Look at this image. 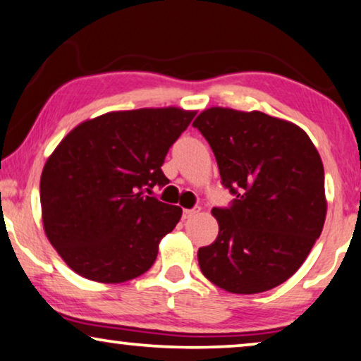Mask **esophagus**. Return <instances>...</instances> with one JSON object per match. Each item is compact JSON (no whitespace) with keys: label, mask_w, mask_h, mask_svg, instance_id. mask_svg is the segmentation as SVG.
<instances>
[{"label":"esophagus","mask_w":361,"mask_h":361,"mask_svg":"<svg viewBox=\"0 0 361 361\" xmlns=\"http://www.w3.org/2000/svg\"><path fill=\"white\" fill-rule=\"evenodd\" d=\"M200 214V207H195V209H190V210H184V215H182V219L184 220H189L192 216L199 215Z\"/></svg>","instance_id":"obj_1"}]
</instances>
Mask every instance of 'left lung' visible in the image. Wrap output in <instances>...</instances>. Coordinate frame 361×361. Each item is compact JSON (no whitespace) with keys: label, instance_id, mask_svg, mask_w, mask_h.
I'll list each match as a JSON object with an SVG mask.
<instances>
[{"label":"left lung","instance_id":"left-lung-1","mask_svg":"<svg viewBox=\"0 0 361 361\" xmlns=\"http://www.w3.org/2000/svg\"><path fill=\"white\" fill-rule=\"evenodd\" d=\"M214 151L230 209H214L219 235L197 258L202 274L233 294H258L298 271L322 233L324 164L302 128L261 111L212 106L195 118Z\"/></svg>","mask_w":361,"mask_h":361}]
</instances>
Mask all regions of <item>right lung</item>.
<instances>
[{
    "label": "right lung",
    "instance_id": "1",
    "mask_svg": "<svg viewBox=\"0 0 361 361\" xmlns=\"http://www.w3.org/2000/svg\"><path fill=\"white\" fill-rule=\"evenodd\" d=\"M177 106L110 111L77 125L41 176L44 233L82 278L118 284L145 274L182 209L145 194L195 116Z\"/></svg>",
    "mask_w": 361,
    "mask_h": 361
}]
</instances>
